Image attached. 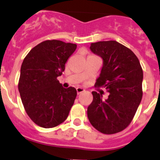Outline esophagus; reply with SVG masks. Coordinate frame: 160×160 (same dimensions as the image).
<instances>
[{
	"instance_id": "obj_1",
	"label": "esophagus",
	"mask_w": 160,
	"mask_h": 160,
	"mask_svg": "<svg viewBox=\"0 0 160 160\" xmlns=\"http://www.w3.org/2000/svg\"><path fill=\"white\" fill-rule=\"evenodd\" d=\"M85 90L83 89V88H77V94H81L82 92H83V91H84Z\"/></svg>"
}]
</instances>
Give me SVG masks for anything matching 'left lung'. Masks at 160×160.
<instances>
[{
    "label": "left lung",
    "instance_id": "1",
    "mask_svg": "<svg viewBox=\"0 0 160 160\" xmlns=\"http://www.w3.org/2000/svg\"><path fill=\"white\" fill-rule=\"evenodd\" d=\"M90 50L103 62L96 85L108 92L92 91L93 101L88 108V117L100 132L112 134L124 130L131 123L142 98L143 71L134 52L117 41L91 43Z\"/></svg>",
    "mask_w": 160,
    "mask_h": 160
}]
</instances>
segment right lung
<instances>
[{"label": "right lung", "mask_w": 160, "mask_h": 160, "mask_svg": "<svg viewBox=\"0 0 160 160\" xmlns=\"http://www.w3.org/2000/svg\"><path fill=\"white\" fill-rule=\"evenodd\" d=\"M76 49L75 44L45 41L35 46L23 60L18 91L26 113L38 126L54 128L69 116L77 90L64 88L57 77Z\"/></svg>", "instance_id": "obj_1"}]
</instances>
